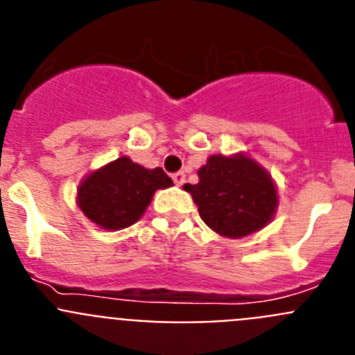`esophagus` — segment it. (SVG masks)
Segmentation results:
<instances>
[{
    "label": "esophagus",
    "mask_w": 355,
    "mask_h": 355,
    "mask_svg": "<svg viewBox=\"0 0 355 355\" xmlns=\"http://www.w3.org/2000/svg\"><path fill=\"white\" fill-rule=\"evenodd\" d=\"M172 180H174V183L178 184V187H183L187 175H184V172H175V174H172Z\"/></svg>",
    "instance_id": "obj_1"
}]
</instances>
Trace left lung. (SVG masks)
<instances>
[{"mask_svg": "<svg viewBox=\"0 0 355 355\" xmlns=\"http://www.w3.org/2000/svg\"><path fill=\"white\" fill-rule=\"evenodd\" d=\"M199 183L184 184L200 218L216 234L243 238L270 224L279 206L270 172L245 153L211 155L197 171Z\"/></svg>", "mask_w": 355, "mask_h": 355, "instance_id": "obj_1", "label": "left lung"}]
</instances>
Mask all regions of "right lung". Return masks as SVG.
Listing matches in <instances>:
<instances>
[{"instance_id": "add662e5", "label": "right lung", "mask_w": 355, "mask_h": 355, "mask_svg": "<svg viewBox=\"0 0 355 355\" xmlns=\"http://www.w3.org/2000/svg\"><path fill=\"white\" fill-rule=\"evenodd\" d=\"M172 184L159 167L146 168L130 156H121L85 175L78 187L76 205L101 229L121 231L139 222L156 190Z\"/></svg>"}]
</instances>
